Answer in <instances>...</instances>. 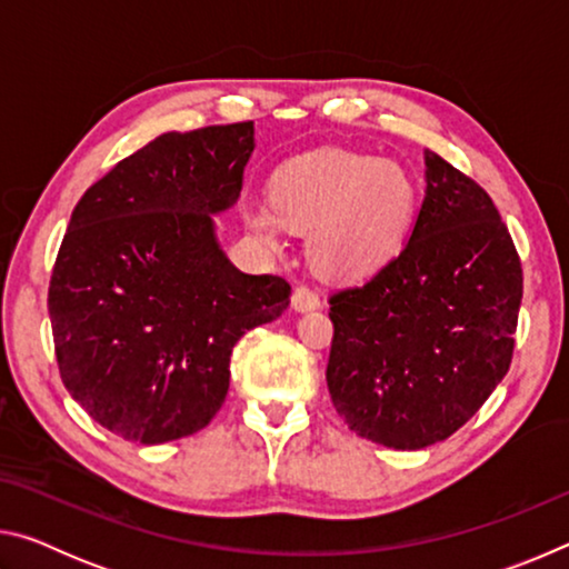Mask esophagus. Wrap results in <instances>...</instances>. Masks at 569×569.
Listing matches in <instances>:
<instances>
[{"instance_id": "1", "label": "esophagus", "mask_w": 569, "mask_h": 569, "mask_svg": "<svg viewBox=\"0 0 569 569\" xmlns=\"http://www.w3.org/2000/svg\"><path fill=\"white\" fill-rule=\"evenodd\" d=\"M291 301L296 311H313V308L321 306V296L308 286H296Z\"/></svg>"}]
</instances>
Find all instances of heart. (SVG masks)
Listing matches in <instances>:
<instances>
[{
    "instance_id": "1",
    "label": "heart",
    "mask_w": 569,
    "mask_h": 569,
    "mask_svg": "<svg viewBox=\"0 0 569 569\" xmlns=\"http://www.w3.org/2000/svg\"><path fill=\"white\" fill-rule=\"evenodd\" d=\"M417 182L397 162L343 150L288 160L271 178L273 208H248V226L281 246L286 226L308 230V258L319 271L353 278L399 253L417 213Z\"/></svg>"
}]
</instances>
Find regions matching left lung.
Wrapping results in <instances>:
<instances>
[{"mask_svg":"<svg viewBox=\"0 0 569 569\" xmlns=\"http://www.w3.org/2000/svg\"><path fill=\"white\" fill-rule=\"evenodd\" d=\"M427 192L409 243L329 296L326 383L356 435L391 449L445 441L512 363L522 261L479 182L423 150Z\"/></svg>","mask_w":569,"mask_h":569,"instance_id":"8db88e82","label":"left lung"}]
</instances>
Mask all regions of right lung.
<instances>
[{"label": "right lung", "mask_w": 569, "mask_h": 569, "mask_svg": "<svg viewBox=\"0 0 569 569\" xmlns=\"http://www.w3.org/2000/svg\"><path fill=\"white\" fill-rule=\"evenodd\" d=\"M250 152L253 122L166 132L72 210L47 296L54 356L112 435L162 445L208 427L240 336L291 303L286 278L240 273L213 233Z\"/></svg>", "instance_id": "right-lung-1"}]
</instances>
